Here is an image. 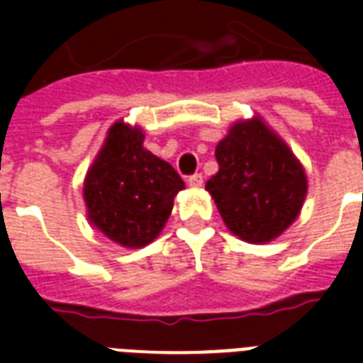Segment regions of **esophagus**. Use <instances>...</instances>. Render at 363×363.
<instances>
[{"instance_id":"1","label":"esophagus","mask_w":363,"mask_h":363,"mask_svg":"<svg viewBox=\"0 0 363 363\" xmlns=\"http://www.w3.org/2000/svg\"><path fill=\"white\" fill-rule=\"evenodd\" d=\"M189 184H190V186H194V189H198V186H202V184H204V177H202L200 173L190 174Z\"/></svg>"}]
</instances>
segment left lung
Here are the masks:
<instances>
[{
  "instance_id": "8db88e82",
  "label": "left lung",
  "mask_w": 363,
  "mask_h": 363,
  "mask_svg": "<svg viewBox=\"0 0 363 363\" xmlns=\"http://www.w3.org/2000/svg\"><path fill=\"white\" fill-rule=\"evenodd\" d=\"M220 171L206 182L231 233L267 243L294 223L307 194L301 163L259 118L237 122L218 143Z\"/></svg>"
}]
</instances>
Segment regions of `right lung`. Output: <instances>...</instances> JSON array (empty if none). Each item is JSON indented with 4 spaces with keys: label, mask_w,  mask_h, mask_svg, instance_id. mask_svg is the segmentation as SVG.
<instances>
[{
    "label": "right lung",
    "mask_w": 363,
    "mask_h": 363,
    "mask_svg": "<svg viewBox=\"0 0 363 363\" xmlns=\"http://www.w3.org/2000/svg\"><path fill=\"white\" fill-rule=\"evenodd\" d=\"M182 189L181 174L143 150L142 130L116 122L85 177L83 196L95 228L138 249L159 235Z\"/></svg>",
    "instance_id": "1"
}]
</instances>
